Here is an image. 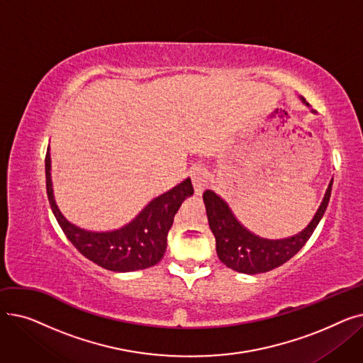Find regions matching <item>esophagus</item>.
I'll list each match as a JSON object with an SVG mask.
<instances>
[{"label": "esophagus", "instance_id": "obj_1", "mask_svg": "<svg viewBox=\"0 0 363 363\" xmlns=\"http://www.w3.org/2000/svg\"><path fill=\"white\" fill-rule=\"evenodd\" d=\"M189 175H191V181L194 185V191L196 194H201L204 189L207 188V169L204 164H194L189 170Z\"/></svg>", "mask_w": 363, "mask_h": 363}]
</instances>
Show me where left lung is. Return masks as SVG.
<instances>
[{
	"label": "left lung",
	"mask_w": 363,
	"mask_h": 363,
	"mask_svg": "<svg viewBox=\"0 0 363 363\" xmlns=\"http://www.w3.org/2000/svg\"><path fill=\"white\" fill-rule=\"evenodd\" d=\"M331 188L333 181L330 182L325 197H323L315 218L306 230L284 240H266L249 233L238 223L228 204L212 189H206L203 193V200L208 225H211L216 240V253L219 260L233 271L250 275L278 268L282 263L290 260L308 242L316 230L319 220L327 211Z\"/></svg>",
	"instance_id": "8db88e82"
}]
</instances>
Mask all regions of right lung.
Segmentation results:
<instances>
[{
  "mask_svg": "<svg viewBox=\"0 0 363 363\" xmlns=\"http://www.w3.org/2000/svg\"><path fill=\"white\" fill-rule=\"evenodd\" d=\"M50 150L45 155V184L51 211L67 240L81 255L113 272H132L157 264L167 245V233L182 200L194 193L191 179H185L167 193L150 201L144 211L121 230L89 233L65 219L52 196Z\"/></svg>",
  "mask_w": 363,
  "mask_h": 363,
  "instance_id": "1",
  "label": "right lung"
}]
</instances>
